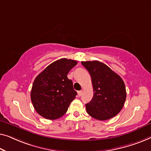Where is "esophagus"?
Masks as SVG:
<instances>
[{
    "instance_id": "34e87169",
    "label": "esophagus",
    "mask_w": 151,
    "mask_h": 151,
    "mask_svg": "<svg viewBox=\"0 0 151 151\" xmlns=\"http://www.w3.org/2000/svg\"><path fill=\"white\" fill-rule=\"evenodd\" d=\"M82 91H78V97H80L81 96V95H82Z\"/></svg>"
}]
</instances>
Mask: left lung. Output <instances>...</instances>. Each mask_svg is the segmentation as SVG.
Listing matches in <instances>:
<instances>
[{
    "label": "left lung",
    "instance_id": "left-lung-1",
    "mask_svg": "<svg viewBox=\"0 0 151 151\" xmlns=\"http://www.w3.org/2000/svg\"><path fill=\"white\" fill-rule=\"evenodd\" d=\"M92 78L94 94L86 110L92 118L106 120L121 111L126 100L124 83L118 74L99 61H81Z\"/></svg>",
    "mask_w": 151,
    "mask_h": 151
}]
</instances>
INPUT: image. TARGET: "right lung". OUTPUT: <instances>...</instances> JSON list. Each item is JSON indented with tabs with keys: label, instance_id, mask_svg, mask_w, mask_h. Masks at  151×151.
I'll list each match as a JSON object with an SVG mask.
<instances>
[{
	"label": "right lung",
	"instance_id": "obj_1",
	"mask_svg": "<svg viewBox=\"0 0 151 151\" xmlns=\"http://www.w3.org/2000/svg\"><path fill=\"white\" fill-rule=\"evenodd\" d=\"M76 64L75 60L60 59L48 65L34 80L31 99L35 111L42 117L55 120L66 113L77 94L67 75Z\"/></svg>",
	"mask_w": 151,
	"mask_h": 151
}]
</instances>
